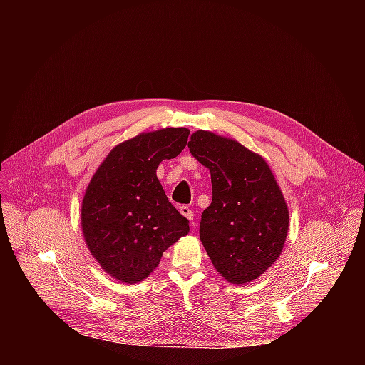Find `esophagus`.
I'll return each instance as SVG.
<instances>
[{"label":"esophagus","mask_w":365,"mask_h":365,"mask_svg":"<svg viewBox=\"0 0 365 365\" xmlns=\"http://www.w3.org/2000/svg\"><path fill=\"white\" fill-rule=\"evenodd\" d=\"M179 212L186 218V220H189V221H193V211L190 210L189 206H186V205H182L180 207H179Z\"/></svg>","instance_id":"esophagus-1"}]
</instances>
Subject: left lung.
Instances as JSON below:
<instances>
[{"label": "left lung", "mask_w": 365, "mask_h": 365, "mask_svg": "<svg viewBox=\"0 0 365 365\" xmlns=\"http://www.w3.org/2000/svg\"><path fill=\"white\" fill-rule=\"evenodd\" d=\"M187 147L211 170L212 202L202 212L200 241L225 280L248 283L276 262L284 245L289 211L283 193L262 155L235 140L199 130Z\"/></svg>", "instance_id": "obj_1"}]
</instances>
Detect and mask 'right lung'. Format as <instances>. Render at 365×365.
<instances>
[{
    "label": "right lung",
    "mask_w": 365,
    "mask_h": 365,
    "mask_svg": "<svg viewBox=\"0 0 365 365\" xmlns=\"http://www.w3.org/2000/svg\"><path fill=\"white\" fill-rule=\"evenodd\" d=\"M186 128L140 134L111 150L89 182L82 231L101 267L124 283H138L163 252L189 232V221L169 202L155 170L185 148Z\"/></svg>",
    "instance_id": "obj_1"
}]
</instances>
